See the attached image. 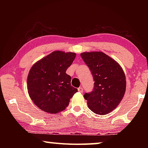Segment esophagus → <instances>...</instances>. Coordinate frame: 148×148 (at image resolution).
<instances>
[{
    "label": "esophagus",
    "instance_id": "obj_1",
    "mask_svg": "<svg viewBox=\"0 0 148 148\" xmlns=\"http://www.w3.org/2000/svg\"><path fill=\"white\" fill-rule=\"evenodd\" d=\"M77 90H78V91H79V92H83V88H82V87H79V88L77 89Z\"/></svg>",
    "mask_w": 148,
    "mask_h": 148
}]
</instances>
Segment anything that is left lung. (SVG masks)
<instances>
[{
	"mask_svg": "<svg viewBox=\"0 0 148 148\" xmlns=\"http://www.w3.org/2000/svg\"><path fill=\"white\" fill-rule=\"evenodd\" d=\"M89 66L95 81L94 89L85 93L89 108L99 115H106L116 108L126 91V77L120 64L101 51L80 55Z\"/></svg>",
	"mask_w": 148,
	"mask_h": 148,
	"instance_id": "8db88e82",
	"label": "left lung"
}]
</instances>
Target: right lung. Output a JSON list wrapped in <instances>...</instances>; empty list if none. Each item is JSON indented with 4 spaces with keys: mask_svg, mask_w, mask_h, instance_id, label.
<instances>
[{
    "mask_svg": "<svg viewBox=\"0 0 148 148\" xmlns=\"http://www.w3.org/2000/svg\"><path fill=\"white\" fill-rule=\"evenodd\" d=\"M73 52L54 51L32 65L27 76V90L34 104L42 111L58 114L68 106L77 91L66 73L76 57Z\"/></svg>",
    "mask_w": 148,
    "mask_h": 148,
    "instance_id": "right-lung-1",
    "label": "right lung"
}]
</instances>
